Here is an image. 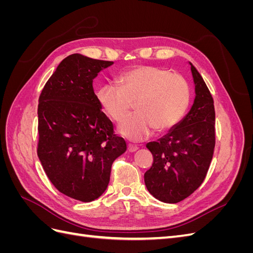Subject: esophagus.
Wrapping results in <instances>:
<instances>
[{"mask_svg":"<svg viewBox=\"0 0 253 253\" xmlns=\"http://www.w3.org/2000/svg\"><path fill=\"white\" fill-rule=\"evenodd\" d=\"M127 150L129 152H135L138 150V147H137V145H133V144H127Z\"/></svg>","mask_w":253,"mask_h":253,"instance_id":"34e87169","label":"esophagus"}]
</instances>
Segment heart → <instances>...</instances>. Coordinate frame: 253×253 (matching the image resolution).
<instances>
[{
    "mask_svg": "<svg viewBox=\"0 0 253 253\" xmlns=\"http://www.w3.org/2000/svg\"><path fill=\"white\" fill-rule=\"evenodd\" d=\"M120 86L108 83L99 88L98 101L109 117L121 122L136 103L137 114L122 122L120 134L133 141L156 131L173 128L185 116L191 101L188 80L164 67L138 65L119 77Z\"/></svg>",
    "mask_w": 253,
    "mask_h": 253,
    "instance_id": "b5f03b06",
    "label": "heart"
}]
</instances>
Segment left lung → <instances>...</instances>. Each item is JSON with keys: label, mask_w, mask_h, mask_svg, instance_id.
Wrapping results in <instances>:
<instances>
[{"label": "left lung", "mask_w": 253, "mask_h": 253, "mask_svg": "<svg viewBox=\"0 0 253 253\" xmlns=\"http://www.w3.org/2000/svg\"><path fill=\"white\" fill-rule=\"evenodd\" d=\"M191 72L196 94L192 108L163 138L147 144L153 164L144 173L145 186L153 196L164 203L181 202L202 185L215 145L212 95L192 64Z\"/></svg>", "instance_id": "left-lung-1"}]
</instances>
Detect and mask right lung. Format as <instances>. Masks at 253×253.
I'll list each match as a JSON object with an SVG mask.
<instances>
[{
  "label": "right lung",
  "mask_w": 253,
  "mask_h": 253,
  "mask_svg": "<svg viewBox=\"0 0 253 253\" xmlns=\"http://www.w3.org/2000/svg\"><path fill=\"white\" fill-rule=\"evenodd\" d=\"M113 63L73 53L61 61L39 97L38 157L59 192L80 202L104 192L114 160L126 150L93 88L98 73Z\"/></svg>",
  "instance_id": "obj_1"
}]
</instances>
